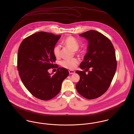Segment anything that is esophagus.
<instances>
[{
  "mask_svg": "<svg viewBox=\"0 0 134 134\" xmlns=\"http://www.w3.org/2000/svg\"><path fill=\"white\" fill-rule=\"evenodd\" d=\"M69 72V74H74L75 73V71H73V70H70Z\"/></svg>",
  "mask_w": 134,
  "mask_h": 134,
  "instance_id": "34e87169",
  "label": "esophagus"
}]
</instances>
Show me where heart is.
Listing matches in <instances>:
<instances>
[{
    "label": "heart",
    "mask_w": 134,
    "mask_h": 134,
    "mask_svg": "<svg viewBox=\"0 0 134 134\" xmlns=\"http://www.w3.org/2000/svg\"><path fill=\"white\" fill-rule=\"evenodd\" d=\"M62 43L64 45L71 49L72 51H76L79 47V44L76 38L72 36H68L64 38ZM53 54L57 58L60 57V47L59 46H56L53 49ZM79 60L77 58H73L71 60H63L61 62V65L66 69L72 70L74 69L78 63Z\"/></svg>",
    "instance_id": "heart-1"
}]
</instances>
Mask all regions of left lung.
<instances>
[{"label": "left lung", "mask_w": 134, "mask_h": 134, "mask_svg": "<svg viewBox=\"0 0 134 134\" xmlns=\"http://www.w3.org/2000/svg\"><path fill=\"white\" fill-rule=\"evenodd\" d=\"M79 36L88 40V46L79 66L85 71H76L80 76L76 88L84 97L94 99L108 90L115 75L117 65L115 48L109 38L96 30L88 31ZM87 71L88 75L85 73Z\"/></svg>", "instance_id": "8db88e82"}]
</instances>
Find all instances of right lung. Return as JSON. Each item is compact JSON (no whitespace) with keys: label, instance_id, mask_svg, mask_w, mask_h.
Returning <instances> with one entry per match:
<instances>
[{"label":"right lung","instance_id":"right-lung-1","mask_svg":"<svg viewBox=\"0 0 134 134\" xmlns=\"http://www.w3.org/2000/svg\"><path fill=\"white\" fill-rule=\"evenodd\" d=\"M60 35L38 32L25 38L19 46L18 70L25 87L32 95L41 100L51 99L57 95L62 82L69 75L68 70L54 63L53 49ZM57 68L54 75L49 68Z\"/></svg>","mask_w":134,"mask_h":134}]
</instances>
